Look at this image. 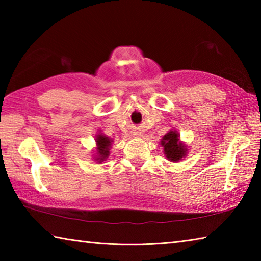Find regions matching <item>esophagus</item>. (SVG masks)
I'll return each mask as SVG.
<instances>
[{"mask_svg":"<svg viewBox=\"0 0 261 261\" xmlns=\"http://www.w3.org/2000/svg\"><path fill=\"white\" fill-rule=\"evenodd\" d=\"M139 136H140V135H139Z\"/></svg>","mask_w":261,"mask_h":261,"instance_id":"obj_1","label":"esophagus"}]
</instances>
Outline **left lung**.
<instances>
[{
	"label": "left lung",
	"instance_id": "obj_1",
	"mask_svg": "<svg viewBox=\"0 0 261 261\" xmlns=\"http://www.w3.org/2000/svg\"><path fill=\"white\" fill-rule=\"evenodd\" d=\"M160 145L164 147V153L169 162H179L187 153L186 146L179 141V135L175 130L168 131L163 137Z\"/></svg>",
	"mask_w": 261,
	"mask_h": 261
}]
</instances>
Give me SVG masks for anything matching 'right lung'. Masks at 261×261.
<instances>
[{
	"label": "right lung",
	"mask_w": 261,
	"mask_h": 261,
	"mask_svg": "<svg viewBox=\"0 0 261 261\" xmlns=\"http://www.w3.org/2000/svg\"><path fill=\"white\" fill-rule=\"evenodd\" d=\"M95 141H96V152H97V156L95 157V160L98 163H102L109 157L112 139L107 136L102 135V134H98L96 136Z\"/></svg>",
	"instance_id": "add662e5"
}]
</instances>
